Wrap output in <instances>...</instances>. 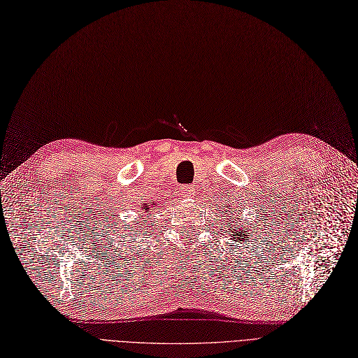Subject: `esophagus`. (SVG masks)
Instances as JSON below:
<instances>
[{"mask_svg": "<svg viewBox=\"0 0 358 358\" xmlns=\"http://www.w3.org/2000/svg\"><path fill=\"white\" fill-rule=\"evenodd\" d=\"M180 194L183 196H187V199H192V196L195 195V189H194V187H183L180 189Z\"/></svg>", "mask_w": 358, "mask_h": 358, "instance_id": "obj_1", "label": "esophagus"}]
</instances>
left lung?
Returning a JSON list of instances; mask_svg holds the SVG:
<instances>
[{
	"label": "left lung",
	"instance_id": "obj_1",
	"mask_svg": "<svg viewBox=\"0 0 358 358\" xmlns=\"http://www.w3.org/2000/svg\"><path fill=\"white\" fill-rule=\"evenodd\" d=\"M222 210H224V215L227 216V217H224L225 222H227L225 225L228 227L227 232H228V236L231 237L232 241L243 243L245 238H250L252 229H249L248 227L243 225V224L237 225L238 224V219L237 217H240V208H237V206L227 204V206L222 207ZM224 219H222V220H224ZM248 225H250V224H248Z\"/></svg>",
	"mask_w": 358,
	"mask_h": 358
}]
</instances>
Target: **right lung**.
I'll use <instances>...</instances> for the list:
<instances>
[{
    "label": "right lung",
    "instance_id": "add662e5",
    "mask_svg": "<svg viewBox=\"0 0 358 358\" xmlns=\"http://www.w3.org/2000/svg\"><path fill=\"white\" fill-rule=\"evenodd\" d=\"M154 207H155V204L151 201V203H141V208L139 210L142 212V215L143 213H146V212H150V210H154ZM143 217H141L139 219V222L141 224L139 225H136V227H131L130 224L127 225H124V229H117V236H118V238H122V240H127L129 238V236H131V237H136V234L138 232H142V229H143V227H146V224H143V220H142ZM115 232V231H114ZM143 232H146V231H143ZM126 244V243H124Z\"/></svg>",
    "mask_w": 358,
    "mask_h": 358
}]
</instances>
